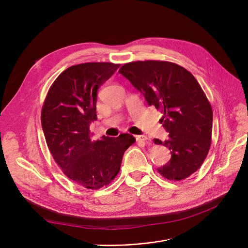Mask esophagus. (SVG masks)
I'll return each mask as SVG.
<instances>
[{"label":"esophagus","instance_id":"obj_1","mask_svg":"<svg viewBox=\"0 0 248 248\" xmlns=\"http://www.w3.org/2000/svg\"><path fill=\"white\" fill-rule=\"evenodd\" d=\"M136 139H137L138 141H146V140H148V137H147V136H144V135L137 136Z\"/></svg>","mask_w":248,"mask_h":248}]
</instances>
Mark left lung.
<instances>
[{
	"mask_svg": "<svg viewBox=\"0 0 248 248\" xmlns=\"http://www.w3.org/2000/svg\"><path fill=\"white\" fill-rule=\"evenodd\" d=\"M119 72L144 94L149 106L164 115L161 122L169 133L155 145L171 151V160L158 169L167 180L181 181L196 172L211 146L213 112L203 89L180 65L160 60L124 64Z\"/></svg>",
	"mask_w": 248,
	"mask_h": 248,
	"instance_id": "8db88e82",
	"label": "left lung"
}]
</instances>
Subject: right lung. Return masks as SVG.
<instances>
[{"mask_svg":"<svg viewBox=\"0 0 248 248\" xmlns=\"http://www.w3.org/2000/svg\"><path fill=\"white\" fill-rule=\"evenodd\" d=\"M119 67L110 62L70 66L50 86L42 107L41 124L52 157L65 176L86 189L109 185L125 150L136 141L129 134L90 138L89 124L97 119V90Z\"/></svg>","mask_w":248,"mask_h":248,"instance_id":"right-lung-1","label":"right lung"}]
</instances>
